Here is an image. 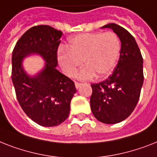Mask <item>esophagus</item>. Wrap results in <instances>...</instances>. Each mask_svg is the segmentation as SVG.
<instances>
[{"label": "esophagus", "instance_id": "obj_1", "mask_svg": "<svg viewBox=\"0 0 157 157\" xmlns=\"http://www.w3.org/2000/svg\"><path fill=\"white\" fill-rule=\"evenodd\" d=\"M82 84L81 83H79V82H75V86H76V89H79V88L81 87Z\"/></svg>", "mask_w": 157, "mask_h": 157}]
</instances>
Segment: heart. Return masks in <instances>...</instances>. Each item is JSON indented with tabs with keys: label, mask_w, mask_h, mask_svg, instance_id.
Wrapping results in <instances>:
<instances>
[{
	"label": "heart",
	"mask_w": 157,
	"mask_h": 157,
	"mask_svg": "<svg viewBox=\"0 0 157 157\" xmlns=\"http://www.w3.org/2000/svg\"><path fill=\"white\" fill-rule=\"evenodd\" d=\"M121 43L113 32L87 33L69 39L66 48L58 53V62L67 76H73L79 67H84L77 74L82 81L108 76L115 67L120 55Z\"/></svg>",
	"instance_id": "b5f03b06"
}]
</instances>
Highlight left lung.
<instances>
[{
    "instance_id": "obj_1",
    "label": "left lung",
    "mask_w": 157,
    "mask_h": 157,
    "mask_svg": "<svg viewBox=\"0 0 157 157\" xmlns=\"http://www.w3.org/2000/svg\"><path fill=\"white\" fill-rule=\"evenodd\" d=\"M101 28L114 30L121 42L120 57L105 81L92 84L90 106L94 117L106 124L125 120L136 108L144 83L143 57L134 37L114 23Z\"/></svg>"
}]
</instances>
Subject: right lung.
Listing matches in <instances>:
<instances>
[{"instance_id": "add662e5", "label": "right lung", "mask_w": 157, "mask_h": 157, "mask_svg": "<svg viewBox=\"0 0 157 157\" xmlns=\"http://www.w3.org/2000/svg\"><path fill=\"white\" fill-rule=\"evenodd\" d=\"M63 33L47 25L33 26L17 42L12 54V81L17 99L26 115L43 127H55L66 120L76 94L74 82L56 69L57 50ZM37 54L45 61L36 75H28L23 59Z\"/></svg>"}]
</instances>
